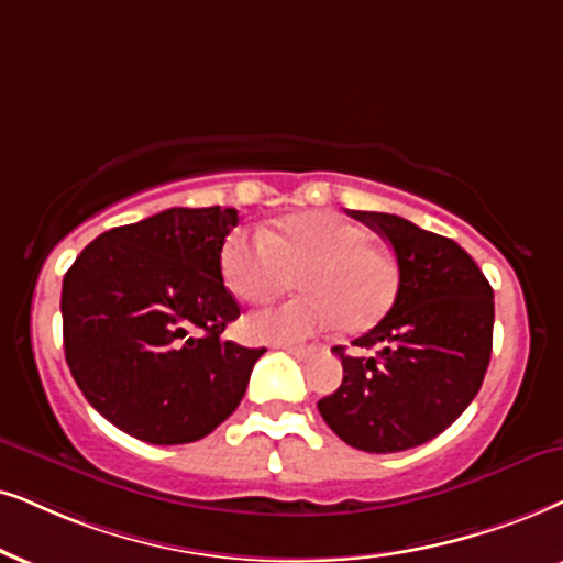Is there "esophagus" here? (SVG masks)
<instances>
[{"mask_svg":"<svg viewBox=\"0 0 563 563\" xmlns=\"http://www.w3.org/2000/svg\"><path fill=\"white\" fill-rule=\"evenodd\" d=\"M283 347H286V351H288L290 355H296L298 361H309L311 355L317 353L314 345H283Z\"/></svg>","mask_w":563,"mask_h":563,"instance_id":"esophagus-1","label":"esophagus"}]
</instances>
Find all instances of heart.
<instances>
[{
    "label": "heart",
    "instance_id": "obj_1",
    "mask_svg": "<svg viewBox=\"0 0 563 563\" xmlns=\"http://www.w3.org/2000/svg\"><path fill=\"white\" fill-rule=\"evenodd\" d=\"M220 273L246 303H265L296 286L303 296L252 314L244 330L257 343H294L338 324L368 332L393 311L400 269L372 244L364 225L334 212H296L265 233L236 231L220 249Z\"/></svg>",
    "mask_w": 563,
    "mask_h": 563
}]
</instances>
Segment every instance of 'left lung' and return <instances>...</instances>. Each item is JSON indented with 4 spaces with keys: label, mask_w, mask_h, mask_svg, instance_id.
<instances>
[{
    "label": "left lung",
    "mask_w": 563,
    "mask_h": 563,
    "mask_svg": "<svg viewBox=\"0 0 563 563\" xmlns=\"http://www.w3.org/2000/svg\"><path fill=\"white\" fill-rule=\"evenodd\" d=\"M395 252L400 290L387 317L334 353L343 384L317 402L324 423L364 452H402L439 437L478 395L494 340V290L452 239L389 212H353Z\"/></svg>",
    "instance_id": "left-lung-1"
}]
</instances>
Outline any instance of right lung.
<instances>
[{
	"mask_svg": "<svg viewBox=\"0 0 563 563\" xmlns=\"http://www.w3.org/2000/svg\"><path fill=\"white\" fill-rule=\"evenodd\" d=\"M233 208H170L90 241L62 283L64 355L85 400L147 444L216 431L265 347L220 340L241 314L220 273Z\"/></svg>",
	"mask_w": 563,
	"mask_h": 563,
	"instance_id": "add662e5",
	"label": "right lung"
}]
</instances>
